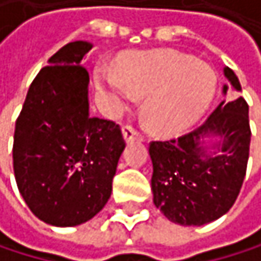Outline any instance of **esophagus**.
<instances>
[{
  "mask_svg": "<svg viewBox=\"0 0 261 261\" xmlns=\"http://www.w3.org/2000/svg\"><path fill=\"white\" fill-rule=\"evenodd\" d=\"M122 136H124L125 142H133V140H136V139H140V140H142V136L134 130L133 127H130V125H125V127L122 128Z\"/></svg>",
  "mask_w": 261,
  "mask_h": 261,
  "instance_id": "34e87169",
  "label": "esophagus"
}]
</instances>
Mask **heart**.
I'll use <instances>...</instances> for the list:
<instances>
[{
	"label": "heart",
	"mask_w": 261,
	"mask_h": 261,
	"mask_svg": "<svg viewBox=\"0 0 261 261\" xmlns=\"http://www.w3.org/2000/svg\"><path fill=\"white\" fill-rule=\"evenodd\" d=\"M99 87L116 107L145 96L142 112L151 130L171 136L196 122L216 92V74L204 62L174 49L133 51L118 60V72L96 68Z\"/></svg>",
	"instance_id": "heart-1"
}]
</instances>
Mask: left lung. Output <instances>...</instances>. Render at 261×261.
<instances>
[{
	"label": "left lung",
	"mask_w": 261,
	"mask_h": 261,
	"mask_svg": "<svg viewBox=\"0 0 261 261\" xmlns=\"http://www.w3.org/2000/svg\"><path fill=\"white\" fill-rule=\"evenodd\" d=\"M224 75L236 92L240 83L230 68ZM228 84L222 93L227 95ZM251 130L248 104L239 96L222 101L196 130L178 139L152 142V201L174 224L204 225L234 204L246 174Z\"/></svg>",
	"instance_id": "8db88e82"
}]
</instances>
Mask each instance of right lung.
Instances as JSON below:
<instances>
[{
	"label": "right lung",
	"instance_id": "right-lung-1",
	"mask_svg": "<svg viewBox=\"0 0 261 261\" xmlns=\"http://www.w3.org/2000/svg\"><path fill=\"white\" fill-rule=\"evenodd\" d=\"M92 43L60 48L33 80L13 139L15 178L28 208L54 227H75L102 210L125 142L119 125L89 115Z\"/></svg>",
	"mask_w": 261,
	"mask_h": 261
}]
</instances>
